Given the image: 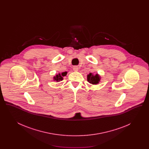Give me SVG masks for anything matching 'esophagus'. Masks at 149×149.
<instances>
[{
	"label": "esophagus",
	"instance_id": "34e87169",
	"mask_svg": "<svg viewBox=\"0 0 149 149\" xmlns=\"http://www.w3.org/2000/svg\"><path fill=\"white\" fill-rule=\"evenodd\" d=\"M73 70H74V71H77L78 70V69H79V68H78L77 66H74L73 67Z\"/></svg>",
	"mask_w": 149,
	"mask_h": 149
}]
</instances>
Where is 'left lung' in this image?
Instances as JSON below:
<instances>
[{"mask_svg": "<svg viewBox=\"0 0 149 149\" xmlns=\"http://www.w3.org/2000/svg\"><path fill=\"white\" fill-rule=\"evenodd\" d=\"M101 77L98 73L94 74L92 72H90L87 75V81L93 85H97L100 81Z\"/></svg>", "mask_w": 149, "mask_h": 149, "instance_id": "8db88e82", "label": "left lung"}]
</instances>
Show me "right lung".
Segmentation results:
<instances>
[{"mask_svg":"<svg viewBox=\"0 0 149 149\" xmlns=\"http://www.w3.org/2000/svg\"><path fill=\"white\" fill-rule=\"evenodd\" d=\"M67 73H68L67 72H63L62 73H58L57 74H56L53 77V80L54 81H56L57 82H59L60 81H62L63 80V77L66 75Z\"/></svg>","mask_w":149,"mask_h":149,"instance_id":"1","label":"right lung"}]
</instances>
